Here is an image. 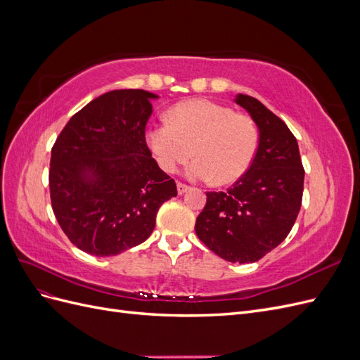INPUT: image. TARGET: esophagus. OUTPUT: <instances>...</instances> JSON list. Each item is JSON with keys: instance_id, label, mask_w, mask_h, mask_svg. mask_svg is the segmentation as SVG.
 Listing matches in <instances>:
<instances>
[{"instance_id": "1", "label": "esophagus", "mask_w": 360, "mask_h": 360, "mask_svg": "<svg viewBox=\"0 0 360 360\" xmlns=\"http://www.w3.org/2000/svg\"><path fill=\"white\" fill-rule=\"evenodd\" d=\"M188 191H189V186H186V184H183V183H177V192H179V195L186 193Z\"/></svg>"}]
</instances>
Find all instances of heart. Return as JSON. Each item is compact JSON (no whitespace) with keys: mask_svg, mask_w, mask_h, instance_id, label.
Here are the masks:
<instances>
[{"mask_svg":"<svg viewBox=\"0 0 360 360\" xmlns=\"http://www.w3.org/2000/svg\"><path fill=\"white\" fill-rule=\"evenodd\" d=\"M146 143L158 165L176 172L193 155L188 169L193 180L228 184L240 179L258 148V129L246 115L205 99L177 103L169 120L146 130Z\"/></svg>","mask_w":360,"mask_h":360,"instance_id":"b5f03b06","label":"heart"}]
</instances>
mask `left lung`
I'll list each match as a JSON object with an SVG mask.
<instances>
[{"instance_id": "1", "label": "left lung", "mask_w": 360, "mask_h": 360, "mask_svg": "<svg viewBox=\"0 0 360 360\" xmlns=\"http://www.w3.org/2000/svg\"><path fill=\"white\" fill-rule=\"evenodd\" d=\"M234 102L258 127V148L250 167L230 189L207 192L195 222L200 240L231 263H255L291 231L302 205L304 171L297 139L279 117L255 97Z\"/></svg>"}]
</instances>
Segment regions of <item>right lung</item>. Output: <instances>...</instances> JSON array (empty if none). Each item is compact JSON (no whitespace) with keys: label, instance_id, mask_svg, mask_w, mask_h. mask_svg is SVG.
Returning <instances> with one entry per match:
<instances>
[{"label":"right lung","instance_id":"right-lung-1","mask_svg":"<svg viewBox=\"0 0 360 360\" xmlns=\"http://www.w3.org/2000/svg\"><path fill=\"white\" fill-rule=\"evenodd\" d=\"M156 99L146 90L108 91L76 112L52 147V210L86 254L112 257L146 242L159 207L177 197L146 143Z\"/></svg>","mask_w":360,"mask_h":360}]
</instances>
